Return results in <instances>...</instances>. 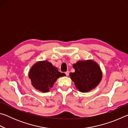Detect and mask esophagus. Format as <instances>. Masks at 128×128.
I'll return each mask as SVG.
<instances>
[{
    "label": "esophagus",
    "instance_id": "esophagus-1",
    "mask_svg": "<svg viewBox=\"0 0 128 128\" xmlns=\"http://www.w3.org/2000/svg\"><path fill=\"white\" fill-rule=\"evenodd\" d=\"M65 73H66V76H69V71H66V72H65Z\"/></svg>",
    "mask_w": 128,
    "mask_h": 128
}]
</instances>
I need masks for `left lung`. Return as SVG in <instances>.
<instances>
[{
    "label": "left lung",
    "instance_id": "1",
    "mask_svg": "<svg viewBox=\"0 0 128 128\" xmlns=\"http://www.w3.org/2000/svg\"><path fill=\"white\" fill-rule=\"evenodd\" d=\"M73 67L75 72L69 76L80 92H90L100 82L102 73L99 66L92 60L78 61Z\"/></svg>",
    "mask_w": 128,
    "mask_h": 128
}]
</instances>
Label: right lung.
Wrapping results in <instances>:
<instances>
[{
	"instance_id": "add662e5",
	"label": "right lung",
	"mask_w": 128,
	"mask_h": 128,
	"mask_svg": "<svg viewBox=\"0 0 128 128\" xmlns=\"http://www.w3.org/2000/svg\"><path fill=\"white\" fill-rule=\"evenodd\" d=\"M65 75L47 61L37 62L32 67L29 73L32 85L36 89L44 92H49L56 80Z\"/></svg>"
}]
</instances>
